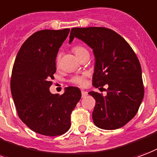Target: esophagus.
Wrapping results in <instances>:
<instances>
[{
	"instance_id": "1",
	"label": "esophagus",
	"mask_w": 157,
	"mask_h": 157,
	"mask_svg": "<svg viewBox=\"0 0 157 157\" xmlns=\"http://www.w3.org/2000/svg\"><path fill=\"white\" fill-rule=\"evenodd\" d=\"M82 97H85L86 96H87V91L82 90Z\"/></svg>"
}]
</instances>
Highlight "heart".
<instances>
[{
	"label": "heart",
	"instance_id": "1",
	"mask_svg": "<svg viewBox=\"0 0 157 157\" xmlns=\"http://www.w3.org/2000/svg\"><path fill=\"white\" fill-rule=\"evenodd\" d=\"M72 50L77 57L80 56H82V54L86 53V52H87V51L82 46H75L72 48ZM59 58H60V56L58 55L56 56V63L59 62ZM71 82L79 85V86H83L85 84V76L84 75H75V76H73L72 78H71Z\"/></svg>",
	"mask_w": 157,
	"mask_h": 157
}]
</instances>
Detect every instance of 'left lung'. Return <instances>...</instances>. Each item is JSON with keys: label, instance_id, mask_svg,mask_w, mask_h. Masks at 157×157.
Masks as SVG:
<instances>
[{"label": "left lung", "instance_id": "8db88e82", "mask_svg": "<svg viewBox=\"0 0 157 157\" xmlns=\"http://www.w3.org/2000/svg\"><path fill=\"white\" fill-rule=\"evenodd\" d=\"M74 38L82 40L93 51V86H108L105 96L89 92L96 100L94 124L104 130L122 127L136 116L143 100L141 67L137 56L125 39L111 29L72 28L69 43Z\"/></svg>", "mask_w": 157, "mask_h": 157}]
</instances>
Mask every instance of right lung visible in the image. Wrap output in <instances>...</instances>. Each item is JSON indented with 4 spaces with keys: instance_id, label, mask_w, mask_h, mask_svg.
Returning a JSON list of instances; mask_svg holds the SVG:
<instances>
[{
    "instance_id": "right-lung-1",
    "label": "right lung",
    "mask_w": 157,
    "mask_h": 157,
    "mask_svg": "<svg viewBox=\"0 0 157 157\" xmlns=\"http://www.w3.org/2000/svg\"><path fill=\"white\" fill-rule=\"evenodd\" d=\"M70 29L43 30L31 35L15 60L10 90L20 119L33 132L48 136L62 135L71 126V114L82 97L78 87L62 95L50 91L56 71V58Z\"/></svg>"
}]
</instances>
